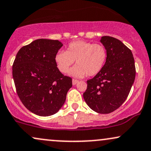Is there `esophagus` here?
I'll return each instance as SVG.
<instances>
[{
	"mask_svg": "<svg viewBox=\"0 0 151 151\" xmlns=\"http://www.w3.org/2000/svg\"><path fill=\"white\" fill-rule=\"evenodd\" d=\"M78 82H79V81L77 80V79H72V84H73V85L77 84Z\"/></svg>",
	"mask_w": 151,
	"mask_h": 151,
	"instance_id": "obj_1",
	"label": "esophagus"
}]
</instances>
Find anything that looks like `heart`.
<instances>
[{"label": "heart", "mask_w": 151, "mask_h": 151, "mask_svg": "<svg viewBox=\"0 0 151 151\" xmlns=\"http://www.w3.org/2000/svg\"><path fill=\"white\" fill-rule=\"evenodd\" d=\"M107 58V50L103 45L78 40L69 43L66 51L58 52L55 62L60 72L66 73L75 60L77 65L70 70L71 75L93 77L103 70Z\"/></svg>", "instance_id": "1"}]
</instances>
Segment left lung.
Instances as JSON below:
<instances>
[{
	"mask_svg": "<svg viewBox=\"0 0 151 151\" xmlns=\"http://www.w3.org/2000/svg\"><path fill=\"white\" fill-rule=\"evenodd\" d=\"M108 53L103 70L87 81L83 94L89 108L101 114L115 111L126 101L133 85L136 68L132 50L111 36L101 37Z\"/></svg>",
	"mask_w": 151,
	"mask_h": 151,
	"instance_id": "8db88e82",
	"label": "left lung"
}]
</instances>
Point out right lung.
Here are the masks:
<instances>
[{
	"instance_id": "add662e5",
	"label": "right lung",
	"mask_w": 151,
	"mask_h": 151,
	"mask_svg": "<svg viewBox=\"0 0 151 151\" xmlns=\"http://www.w3.org/2000/svg\"><path fill=\"white\" fill-rule=\"evenodd\" d=\"M63 43L40 39L19 49L12 65L17 93L26 108L35 115H54L65 102L72 78L60 72L55 56Z\"/></svg>"
}]
</instances>
